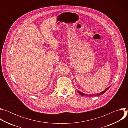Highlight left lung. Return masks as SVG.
<instances>
[{"label":"left lung","mask_w":128,"mask_h":128,"mask_svg":"<svg viewBox=\"0 0 128 128\" xmlns=\"http://www.w3.org/2000/svg\"><path fill=\"white\" fill-rule=\"evenodd\" d=\"M110 87V86H108V87H107L106 88H105L103 91H102V92H100V93H97V94H84V93H82V92H80V91H79L78 90H78V93L79 94H80V95H82V96H90V97H92V96H100V95H103L104 93H105L106 91Z\"/></svg>","instance_id":"left-lung-1"}]
</instances>
